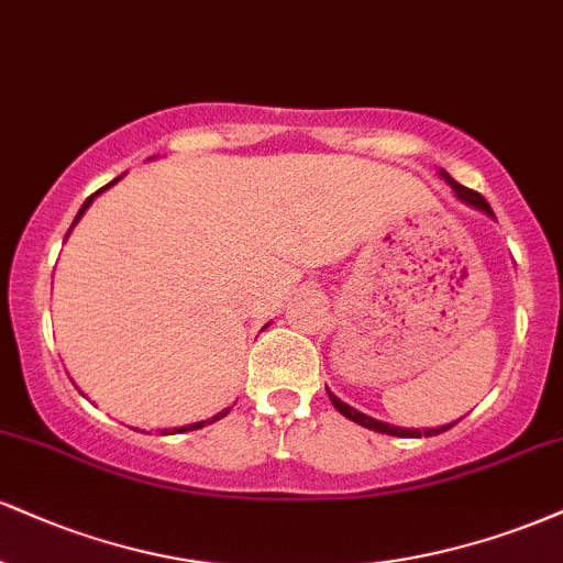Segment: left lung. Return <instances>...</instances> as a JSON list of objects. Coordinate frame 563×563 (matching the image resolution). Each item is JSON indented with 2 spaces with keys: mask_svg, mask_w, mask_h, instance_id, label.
<instances>
[{
  "mask_svg": "<svg viewBox=\"0 0 563 563\" xmlns=\"http://www.w3.org/2000/svg\"><path fill=\"white\" fill-rule=\"evenodd\" d=\"M443 178H445V183H449V186L453 188V191H456V196L462 201H466V205H472V207H477V209H483V212H487V214H493V209H490V205H487L485 201V196L483 194H477V191H472V188H466V186H462V183H456L451 178L449 173H443ZM328 396H330V401H333V406L338 411H341L343 417L346 419H351V422H356V424H362V428H367V430H375V432H383V435H398V438H422V435H428V438H432V435H438V432H445V430H451L453 424H443V428H438V430H401V428H390V424H385V422H377V419H372V417H367V415H362V411H356V409H351L349 404H343L341 398L335 396V393H330L328 390Z\"/></svg>",
  "mask_w": 563,
  "mask_h": 563,
  "instance_id": "8db88e82",
  "label": "left lung"
}]
</instances>
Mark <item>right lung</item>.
Returning <instances> with one entry per match:
<instances>
[{"mask_svg": "<svg viewBox=\"0 0 563 563\" xmlns=\"http://www.w3.org/2000/svg\"><path fill=\"white\" fill-rule=\"evenodd\" d=\"M120 178H114L112 183H118ZM112 183H110V186H112ZM110 186H104V188H110ZM104 188H99V191L97 194H101V191H104ZM97 194H91V196H88V199L84 201V207H80V212L76 214V220H73V225H76V222L80 220V214H84L86 212V209H88V205H91V201H93V196H97ZM67 233H70V230H67ZM228 411L230 409H225V411H220V415H214L212 419H207V422H194V424H186V428H175V430H170V435H175V432H188V430H199V428H205V424H212V422H217V419H222V417H225L228 415ZM165 432L167 430H162V435H165Z\"/></svg>", "mask_w": 563, "mask_h": 563, "instance_id": "obj_1", "label": "right lung"}]
</instances>
